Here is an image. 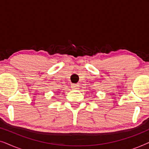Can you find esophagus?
I'll return each instance as SVG.
<instances>
[{"label":"esophagus","instance_id":"1","mask_svg":"<svg viewBox=\"0 0 149 149\" xmlns=\"http://www.w3.org/2000/svg\"><path fill=\"white\" fill-rule=\"evenodd\" d=\"M71 87H72V89H79V85L78 84H72L71 85Z\"/></svg>","mask_w":149,"mask_h":149}]
</instances>
